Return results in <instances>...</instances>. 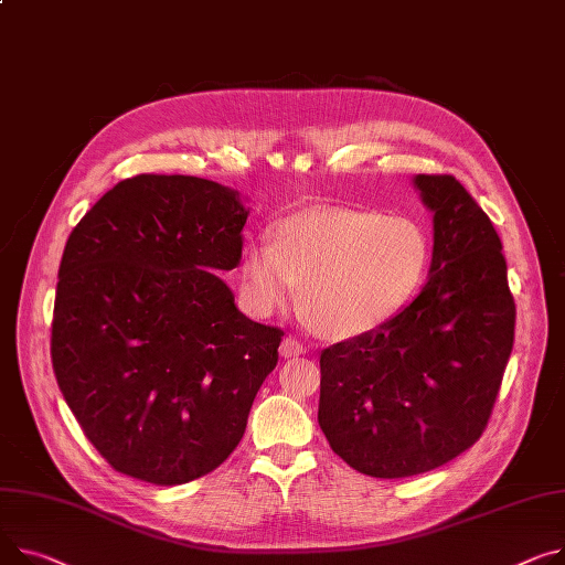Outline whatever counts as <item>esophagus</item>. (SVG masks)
I'll use <instances>...</instances> for the list:
<instances>
[{"instance_id":"1","label":"esophagus","mask_w":565,"mask_h":565,"mask_svg":"<svg viewBox=\"0 0 565 565\" xmlns=\"http://www.w3.org/2000/svg\"><path fill=\"white\" fill-rule=\"evenodd\" d=\"M279 352H281V356L284 359H290V356H302L307 350H305V345L297 341V338H292V335H286L284 341H281V348H279Z\"/></svg>"}]
</instances>
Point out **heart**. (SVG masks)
I'll use <instances>...</instances> for the list:
<instances>
[{
	"label": "heart",
	"instance_id": "1",
	"mask_svg": "<svg viewBox=\"0 0 565 565\" xmlns=\"http://www.w3.org/2000/svg\"><path fill=\"white\" fill-rule=\"evenodd\" d=\"M429 236L402 213L311 209L284 217L275 245L243 249L245 292L258 311L286 307L299 290V309L324 335L350 338L397 313L429 266Z\"/></svg>",
	"mask_w": 565,
	"mask_h": 565
}]
</instances>
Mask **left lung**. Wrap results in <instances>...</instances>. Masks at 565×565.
I'll use <instances>...</instances> for the list:
<instances>
[{
	"label": "left lung",
	"instance_id": "1",
	"mask_svg": "<svg viewBox=\"0 0 565 565\" xmlns=\"http://www.w3.org/2000/svg\"><path fill=\"white\" fill-rule=\"evenodd\" d=\"M434 213L420 295L320 354L318 423L350 468L429 472L483 434L513 350L515 302L500 236L452 174L413 179Z\"/></svg>",
	"mask_w": 565,
	"mask_h": 565
}]
</instances>
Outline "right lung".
I'll list each match as a JSON object with an SVG mask.
<instances>
[{
  "label": "right lung",
  "mask_w": 565,
  "mask_h": 565,
  "mask_svg": "<svg viewBox=\"0 0 565 565\" xmlns=\"http://www.w3.org/2000/svg\"><path fill=\"white\" fill-rule=\"evenodd\" d=\"M238 193L138 174L72 230L58 268L52 365L106 463L157 486L215 470L241 443L284 331L249 320L215 273L243 254Z\"/></svg>",
  "instance_id": "add662e5"
}]
</instances>
